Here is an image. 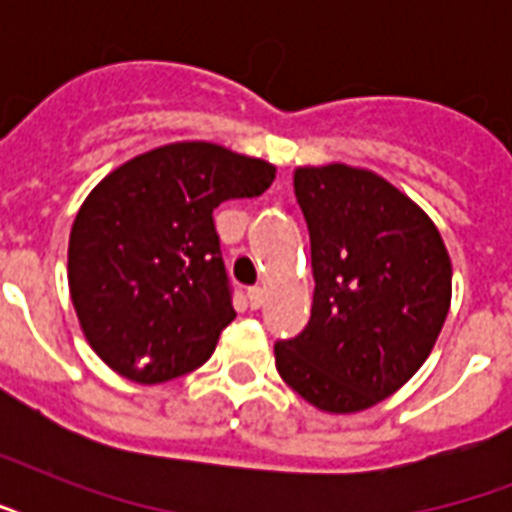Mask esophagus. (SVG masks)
<instances>
[{
	"mask_svg": "<svg viewBox=\"0 0 512 512\" xmlns=\"http://www.w3.org/2000/svg\"><path fill=\"white\" fill-rule=\"evenodd\" d=\"M247 300H249V308H260L265 303V289L263 287H252L247 289Z\"/></svg>",
	"mask_w": 512,
	"mask_h": 512,
	"instance_id": "obj_1",
	"label": "esophagus"
}]
</instances>
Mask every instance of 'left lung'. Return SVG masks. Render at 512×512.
<instances>
[{
  "mask_svg": "<svg viewBox=\"0 0 512 512\" xmlns=\"http://www.w3.org/2000/svg\"><path fill=\"white\" fill-rule=\"evenodd\" d=\"M295 196L316 287L308 327L273 345L276 369L321 412H364L430 356L452 303V260L436 223L374 172L297 167Z\"/></svg>",
  "mask_w": 512,
  "mask_h": 512,
  "instance_id": "obj_1",
  "label": "left lung"
}]
</instances>
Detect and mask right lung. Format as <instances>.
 Here are the masks:
<instances>
[{
	"label": "right lung",
	"mask_w": 512,
	"mask_h": 512,
	"mask_svg": "<svg viewBox=\"0 0 512 512\" xmlns=\"http://www.w3.org/2000/svg\"><path fill=\"white\" fill-rule=\"evenodd\" d=\"M276 167L185 140L106 175L76 212L68 289L90 348L140 385L175 380L212 356L233 319L215 212L273 183Z\"/></svg>",
	"instance_id": "obj_1"
}]
</instances>
